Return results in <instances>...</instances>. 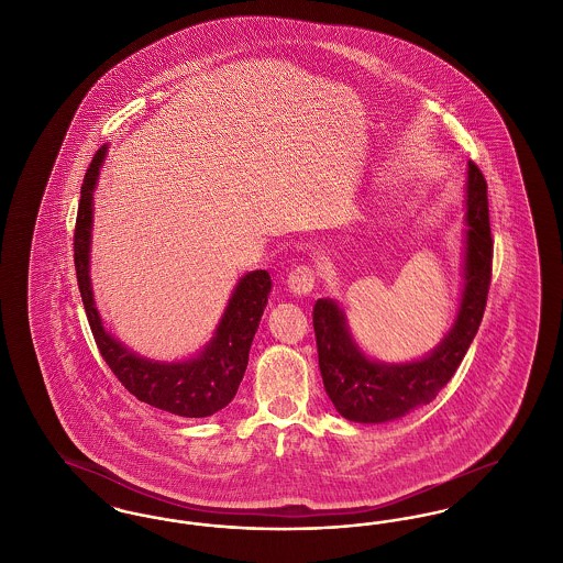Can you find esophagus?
<instances>
[{
  "label": "esophagus",
  "mask_w": 563,
  "mask_h": 563,
  "mask_svg": "<svg viewBox=\"0 0 563 563\" xmlns=\"http://www.w3.org/2000/svg\"><path fill=\"white\" fill-rule=\"evenodd\" d=\"M287 285H289L291 294H310L317 285V269L312 266H297V268L291 269V274L287 278Z\"/></svg>",
  "instance_id": "esophagus-1"
}]
</instances>
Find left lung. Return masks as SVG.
I'll list each match as a JSON object with an SVG mask.
<instances>
[{"mask_svg":"<svg viewBox=\"0 0 563 563\" xmlns=\"http://www.w3.org/2000/svg\"><path fill=\"white\" fill-rule=\"evenodd\" d=\"M492 255L487 184L477 164L468 162L464 291L454 327L429 356L401 365L372 361L354 344L340 306L333 299L314 303L312 322L322 384L346 420L363 424L397 420L439 395L454 377L482 324L492 280Z\"/></svg>","mask_w":563,"mask_h":563,"instance_id":"left-lung-1","label":"left lung"}]
</instances>
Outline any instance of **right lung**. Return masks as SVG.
Masks as SVG:
<instances>
[{"instance_id":"right-lung-1","label":"right lung","mask_w":563,"mask_h":563,"mask_svg":"<svg viewBox=\"0 0 563 563\" xmlns=\"http://www.w3.org/2000/svg\"><path fill=\"white\" fill-rule=\"evenodd\" d=\"M108 147H101L90 162L80 191V207L74 234V262L78 274L84 310L92 329L97 349L109 369L139 401L184 418H207L236 397L249 363V350L268 303L272 280L266 269L242 276L230 303L214 331L213 340L196 358L181 363H158L134 354L106 331L95 308L88 274L92 189Z\"/></svg>"}]
</instances>
